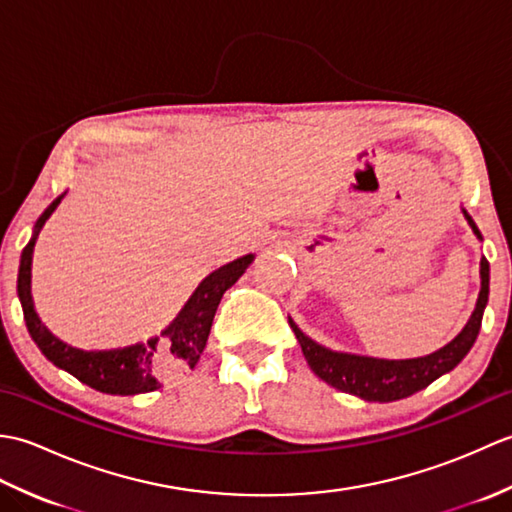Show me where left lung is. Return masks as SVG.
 Masks as SVG:
<instances>
[{"label": "left lung", "instance_id": "8db88e82", "mask_svg": "<svg viewBox=\"0 0 512 512\" xmlns=\"http://www.w3.org/2000/svg\"><path fill=\"white\" fill-rule=\"evenodd\" d=\"M462 213L466 217V222H469V226L473 228L477 239H482L480 228L475 226L473 217L466 211ZM480 277H482V290H480V297H477V306L471 314L469 323L464 325V330L455 336L451 343L440 347L438 352H433L429 356L387 361V358L334 352L303 334L292 319H290V328L297 336L310 369L328 385L369 402L400 400L431 385L433 380L440 378L442 374L451 372V369L458 365L466 354H469L477 334H480L484 308L488 303V281H491V268H488L486 257H482L480 262Z\"/></svg>", "mask_w": 512, "mask_h": 512}]
</instances>
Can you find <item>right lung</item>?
I'll return each instance as SVG.
<instances>
[{"label":"right lung","instance_id":"obj_1","mask_svg":"<svg viewBox=\"0 0 512 512\" xmlns=\"http://www.w3.org/2000/svg\"><path fill=\"white\" fill-rule=\"evenodd\" d=\"M65 195V193H63ZM59 195L46 211L39 215L32 231L30 242L21 250L19 275H17V295L24 308L26 328L37 343L41 354L50 363L65 369V372L79 378L81 383L90 385L96 391L114 396H134L147 394L162 385L176 374L193 369L200 361V354L209 339L211 323L215 310L220 306L222 295L231 288L235 281L244 275V270L253 264L255 255H244L235 262L213 270L209 277L202 279V284L195 288L191 299L184 303L180 314L173 319L160 336H151L149 341L116 347V350H79L57 339L46 325L41 323L35 312V303L30 295V270H32V250L39 237V231L46 224L48 217L63 200Z\"/></svg>","mask_w":512,"mask_h":512}]
</instances>
